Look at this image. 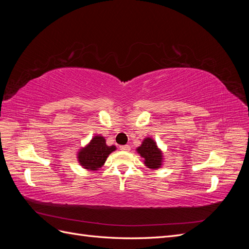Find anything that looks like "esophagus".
<instances>
[{
	"label": "esophagus",
	"instance_id": "34e87169",
	"mask_svg": "<svg viewBox=\"0 0 249 249\" xmlns=\"http://www.w3.org/2000/svg\"><path fill=\"white\" fill-rule=\"evenodd\" d=\"M119 148H120V150H123V152H130L131 150V147L129 145H122V146H119Z\"/></svg>",
	"mask_w": 249,
	"mask_h": 249
}]
</instances>
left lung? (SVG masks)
Instances as JSON below:
<instances>
[{
	"label": "left lung",
	"instance_id": "8db88e82",
	"mask_svg": "<svg viewBox=\"0 0 249 249\" xmlns=\"http://www.w3.org/2000/svg\"><path fill=\"white\" fill-rule=\"evenodd\" d=\"M136 152L142 158L143 163L147 168L157 170L162 167L164 163L163 152L152 137L143 139L141 145L136 148Z\"/></svg>",
	"mask_w": 249,
	"mask_h": 249
}]
</instances>
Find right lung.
I'll return each mask as SVG.
<instances>
[{"instance_id":"right-lung-1","label":"right lung","mask_w":249,"mask_h":249,"mask_svg":"<svg viewBox=\"0 0 249 249\" xmlns=\"http://www.w3.org/2000/svg\"><path fill=\"white\" fill-rule=\"evenodd\" d=\"M115 150V145H107L105 137L96 134L85 146L78 150L77 160L84 169L95 171L102 168L109 155Z\"/></svg>"}]
</instances>
